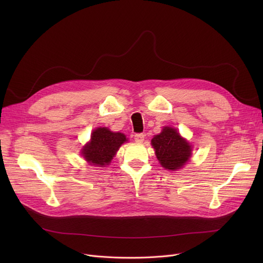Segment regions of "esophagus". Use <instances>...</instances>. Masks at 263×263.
Returning <instances> with one entry per match:
<instances>
[{"instance_id":"obj_1","label":"esophagus","mask_w":263,"mask_h":263,"mask_svg":"<svg viewBox=\"0 0 263 263\" xmlns=\"http://www.w3.org/2000/svg\"><path fill=\"white\" fill-rule=\"evenodd\" d=\"M144 139H145V134L143 133H137L134 135V140L136 143H143Z\"/></svg>"}]
</instances>
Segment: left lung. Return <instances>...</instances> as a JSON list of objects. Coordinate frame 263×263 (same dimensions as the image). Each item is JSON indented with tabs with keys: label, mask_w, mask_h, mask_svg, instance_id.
<instances>
[{
	"label": "left lung",
	"mask_w": 263,
	"mask_h": 263,
	"mask_svg": "<svg viewBox=\"0 0 263 263\" xmlns=\"http://www.w3.org/2000/svg\"><path fill=\"white\" fill-rule=\"evenodd\" d=\"M151 145L162 167L173 172L183 167L192 155L190 143L172 127H164L162 132L151 140Z\"/></svg>",
	"instance_id": "8db88e82"
}]
</instances>
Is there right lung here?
I'll list each match as a JSON object with an SVG mask.
<instances>
[{"label":"right lung","instance_id":"right-lung-1","mask_svg":"<svg viewBox=\"0 0 263 263\" xmlns=\"http://www.w3.org/2000/svg\"><path fill=\"white\" fill-rule=\"evenodd\" d=\"M127 141L123 133L112 132L105 127L97 128L91 133L90 141L81 150V155L90 165L102 167L110 163L119 147Z\"/></svg>","mask_w":263,"mask_h":263}]
</instances>
